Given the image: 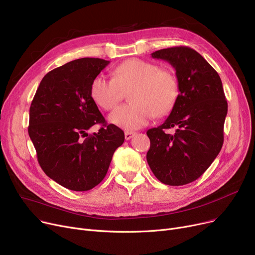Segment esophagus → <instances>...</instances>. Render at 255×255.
I'll return each instance as SVG.
<instances>
[{"label": "esophagus", "mask_w": 255, "mask_h": 255, "mask_svg": "<svg viewBox=\"0 0 255 255\" xmlns=\"http://www.w3.org/2000/svg\"><path fill=\"white\" fill-rule=\"evenodd\" d=\"M135 135H136V132H134V131H128V130H127V131L125 132L126 140H129V139H131V138L134 137Z\"/></svg>", "instance_id": "obj_1"}]
</instances>
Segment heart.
I'll return each mask as SVG.
<instances>
[{"label":"heart","mask_w":255,"mask_h":255,"mask_svg":"<svg viewBox=\"0 0 255 255\" xmlns=\"http://www.w3.org/2000/svg\"><path fill=\"white\" fill-rule=\"evenodd\" d=\"M131 89V104L121 106L109 120L127 129L146 126L154 117L170 113L179 95V82L171 69L139 58H130L114 69V78L96 76L90 95L104 110H112L124 99V91Z\"/></svg>","instance_id":"heart-1"}]
</instances>
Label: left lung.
<instances>
[{"label":"left lung","instance_id":"1","mask_svg":"<svg viewBox=\"0 0 255 255\" xmlns=\"http://www.w3.org/2000/svg\"><path fill=\"white\" fill-rule=\"evenodd\" d=\"M152 58L166 60L176 70L177 102L165 123L146 134L147 163L154 176L169 186H183L200 177L220 152L227 101L218 72L188 46L163 48ZM174 127L175 134L164 130Z\"/></svg>","mask_w":255,"mask_h":255}]
</instances>
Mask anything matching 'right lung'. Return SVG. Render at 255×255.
I'll use <instances>...</instances> for the list:
<instances>
[{
	"label": "right lung",
	"instance_id": "obj_1",
	"mask_svg": "<svg viewBox=\"0 0 255 255\" xmlns=\"http://www.w3.org/2000/svg\"><path fill=\"white\" fill-rule=\"evenodd\" d=\"M110 62L81 58L43 77L30 107L29 136L44 173L72 191H88L106 176L125 132L108 125L90 95L92 80ZM100 124L98 133L87 130Z\"/></svg>",
	"mask_w": 255,
	"mask_h": 255
}]
</instances>
